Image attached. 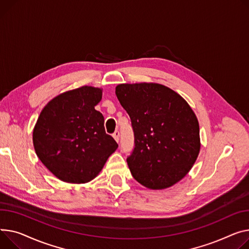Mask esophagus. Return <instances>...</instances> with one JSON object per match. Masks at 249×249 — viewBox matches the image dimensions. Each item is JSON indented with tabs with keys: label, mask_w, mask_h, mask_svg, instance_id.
<instances>
[{
	"label": "esophagus",
	"mask_w": 249,
	"mask_h": 249,
	"mask_svg": "<svg viewBox=\"0 0 249 249\" xmlns=\"http://www.w3.org/2000/svg\"><path fill=\"white\" fill-rule=\"evenodd\" d=\"M112 136H113V138L116 140V142H119V137H120V133H119V131H115Z\"/></svg>",
	"instance_id": "1"
}]
</instances>
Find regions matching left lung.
<instances>
[{
  "instance_id": "left-lung-1",
  "label": "left lung",
  "mask_w": 249,
  "mask_h": 249,
  "mask_svg": "<svg viewBox=\"0 0 249 249\" xmlns=\"http://www.w3.org/2000/svg\"><path fill=\"white\" fill-rule=\"evenodd\" d=\"M115 93L134 131L135 148L127 158L132 175L152 190L173 186L190 171L200 151L199 123L192 108L157 83L119 84Z\"/></svg>"
}]
</instances>
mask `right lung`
I'll list each match as a JSON object with an SVG mask.
<instances>
[{"instance_id": "obj_1", "label": "right lung", "mask_w": 249, "mask_h": 249, "mask_svg": "<svg viewBox=\"0 0 249 249\" xmlns=\"http://www.w3.org/2000/svg\"><path fill=\"white\" fill-rule=\"evenodd\" d=\"M103 89L83 86L53 98L41 111L33 144L41 162L68 183H86L118 148L106 134L103 115L95 110Z\"/></svg>"}]
</instances>
